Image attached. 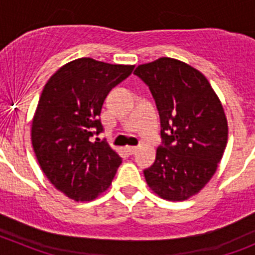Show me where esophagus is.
Instances as JSON below:
<instances>
[{"label":"esophagus","instance_id":"esophagus-1","mask_svg":"<svg viewBox=\"0 0 255 255\" xmlns=\"http://www.w3.org/2000/svg\"><path fill=\"white\" fill-rule=\"evenodd\" d=\"M136 149H138V147H132V145H129V147H126V150L129 152V154H134V153L136 152Z\"/></svg>","mask_w":255,"mask_h":255}]
</instances>
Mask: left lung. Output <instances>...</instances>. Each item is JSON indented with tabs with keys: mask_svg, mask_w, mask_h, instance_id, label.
<instances>
[{
	"mask_svg": "<svg viewBox=\"0 0 255 255\" xmlns=\"http://www.w3.org/2000/svg\"><path fill=\"white\" fill-rule=\"evenodd\" d=\"M134 74L148 85L161 119L162 145L144 170L148 186L163 199H188L206 186L224 155V107L206 76L175 58L139 65Z\"/></svg>",
	"mask_w": 255,
	"mask_h": 255,
	"instance_id": "1",
	"label": "left lung"
}]
</instances>
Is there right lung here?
Wrapping results in <instances>:
<instances>
[{
  "instance_id": "add662e5",
  "label": "right lung",
  "mask_w": 255,
  "mask_h": 255,
  "mask_svg": "<svg viewBox=\"0 0 255 255\" xmlns=\"http://www.w3.org/2000/svg\"><path fill=\"white\" fill-rule=\"evenodd\" d=\"M132 70L83 57L60 67L44 85L31 124L33 149L52 185L71 199H96L121 164L107 141L92 136L103 131L107 94Z\"/></svg>"
}]
</instances>
